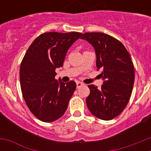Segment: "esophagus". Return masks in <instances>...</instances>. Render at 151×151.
<instances>
[{
  "mask_svg": "<svg viewBox=\"0 0 151 151\" xmlns=\"http://www.w3.org/2000/svg\"><path fill=\"white\" fill-rule=\"evenodd\" d=\"M84 84L82 83V82H76V86H77V88H78L79 87H81V86H82Z\"/></svg>",
  "mask_w": 151,
  "mask_h": 151,
  "instance_id": "1",
  "label": "esophagus"
}]
</instances>
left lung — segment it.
<instances>
[{"instance_id":"obj_1","label":"left lung","mask_w":151,"mask_h":151,"mask_svg":"<svg viewBox=\"0 0 151 151\" xmlns=\"http://www.w3.org/2000/svg\"><path fill=\"white\" fill-rule=\"evenodd\" d=\"M82 39L93 46L96 66L104 80L101 88L88 85L86 98L89 111L97 118L110 120L119 115L130 99L134 82V68L129 52L120 41L102 32H86Z\"/></svg>"}]
</instances>
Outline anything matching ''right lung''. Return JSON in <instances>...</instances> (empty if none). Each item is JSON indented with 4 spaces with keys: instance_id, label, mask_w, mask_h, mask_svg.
I'll list each match as a JSON object with an SVG mask.
<instances>
[{
    "instance_id": "1",
    "label": "right lung",
    "mask_w": 151,
    "mask_h": 151,
    "mask_svg": "<svg viewBox=\"0 0 151 151\" xmlns=\"http://www.w3.org/2000/svg\"><path fill=\"white\" fill-rule=\"evenodd\" d=\"M82 33L46 32L35 39L19 69L22 96L30 111L42 122L60 118L76 88L74 81L55 79V69L62 67L66 52Z\"/></svg>"
}]
</instances>
